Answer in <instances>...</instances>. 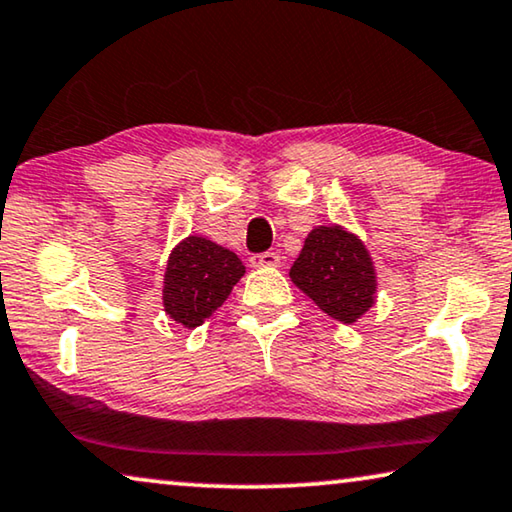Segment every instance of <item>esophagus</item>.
Masks as SVG:
<instances>
[{
	"mask_svg": "<svg viewBox=\"0 0 512 512\" xmlns=\"http://www.w3.org/2000/svg\"><path fill=\"white\" fill-rule=\"evenodd\" d=\"M254 268H277L281 263V256L277 251H263V254H254L249 258Z\"/></svg>",
	"mask_w": 512,
	"mask_h": 512,
	"instance_id": "34e87169",
	"label": "esophagus"
}]
</instances>
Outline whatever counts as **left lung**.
I'll use <instances>...</instances> for the list:
<instances>
[{
  "label": "left lung",
  "instance_id": "obj_1",
  "mask_svg": "<svg viewBox=\"0 0 512 512\" xmlns=\"http://www.w3.org/2000/svg\"><path fill=\"white\" fill-rule=\"evenodd\" d=\"M293 284L339 323H355L374 305V263L353 233L318 226L291 268Z\"/></svg>",
  "mask_w": 512,
  "mask_h": 512
}]
</instances>
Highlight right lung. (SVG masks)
<instances>
[{
    "label": "right lung",
    "instance_id": "1",
    "mask_svg": "<svg viewBox=\"0 0 512 512\" xmlns=\"http://www.w3.org/2000/svg\"><path fill=\"white\" fill-rule=\"evenodd\" d=\"M244 265L231 249L189 235L173 249L164 274V307L184 328H198L231 295Z\"/></svg>",
    "mask_w": 512,
    "mask_h": 512
}]
</instances>
